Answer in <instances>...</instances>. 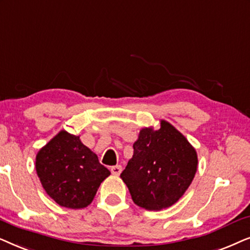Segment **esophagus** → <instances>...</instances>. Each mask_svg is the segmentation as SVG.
Here are the masks:
<instances>
[{"label":"esophagus","mask_w":250,"mask_h":250,"mask_svg":"<svg viewBox=\"0 0 250 250\" xmlns=\"http://www.w3.org/2000/svg\"><path fill=\"white\" fill-rule=\"evenodd\" d=\"M121 170H122V167L121 166H113V167H111V172L113 175L118 176L121 174Z\"/></svg>","instance_id":"34e87169"}]
</instances>
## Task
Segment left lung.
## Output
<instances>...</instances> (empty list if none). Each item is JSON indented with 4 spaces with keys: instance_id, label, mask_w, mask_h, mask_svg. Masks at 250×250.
Listing matches in <instances>:
<instances>
[{
    "instance_id": "obj_1",
    "label": "left lung",
    "mask_w": 250,
    "mask_h": 250,
    "mask_svg": "<svg viewBox=\"0 0 250 250\" xmlns=\"http://www.w3.org/2000/svg\"><path fill=\"white\" fill-rule=\"evenodd\" d=\"M198 168L197 151L170 123L144 128L134 143V155L122 171L132 201L146 210L176 204L191 185Z\"/></svg>"
}]
</instances>
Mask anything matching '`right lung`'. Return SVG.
<instances>
[{"label":"right lung","mask_w":250,"mask_h":250,"mask_svg":"<svg viewBox=\"0 0 250 250\" xmlns=\"http://www.w3.org/2000/svg\"><path fill=\"white\" fill-rule=\"evenodd\" d=\"M35 168L46 194L59 206L81 209L94 200L101 183L111 175L98 156L62 130L36 154Z\"/></svg>","instance_id":"add662e5"}]
</instances>
